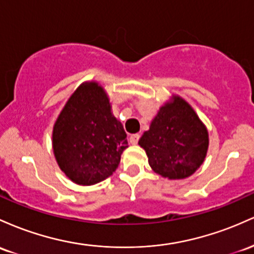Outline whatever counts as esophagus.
<instances>
[{
	"label": "esophagus",
	"instance_id": "34e87169",
	"mask_svg": "<svg viewBox=\"0 0 254 254\" xmlns=\"http://www.w3.org/2000/svg\"><path fill=\"white\" fill-rule=\"evenodd\" d=\"M139 139H140V134H138V133H136V134H132V135L129 136V141H130V144L135 145L136 142L139 141Z\"/></svg>",
	"mask_w": 254,
	"mask_h": 254
}]
</instances>
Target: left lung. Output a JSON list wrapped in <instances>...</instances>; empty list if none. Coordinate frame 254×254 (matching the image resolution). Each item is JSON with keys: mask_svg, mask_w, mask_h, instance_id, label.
Wrapping results in <instances>:
<instances>
[{"mask_svg": "<svg viewBox=\"0 0 254 254\" xmlns=\"http://www.w3.org/2000/svg\"><path fill=\"white\" fill-rule=\"evenodd\" d=\"M139 145L146 151L149 164L169 179L189 178L206 156L207 130L189 103L175 97L159 109Z\"/></svg>", "mask_w": 254, "mask_h": 254, "instance_id": "obj_1", "label": "left lung"}]
</instances>
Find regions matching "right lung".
Here are the masks:
<instances>
[{"mask_svg":"<svg viewBox=\"0 0 254 254\" xmlns=\"http://www.w3.org/2000/svg\"><path fill=\"white\" fill-rule=\"evenodd\" d=\"M127 146L103 89L96 82L81 85L54 126V153L62 172L78 185L98 184L115 172Z\"/></svg>","mask_w":254,"mask_h":254,"instance_id":"right-lung-1","label":"right lung"}]
</instances>
